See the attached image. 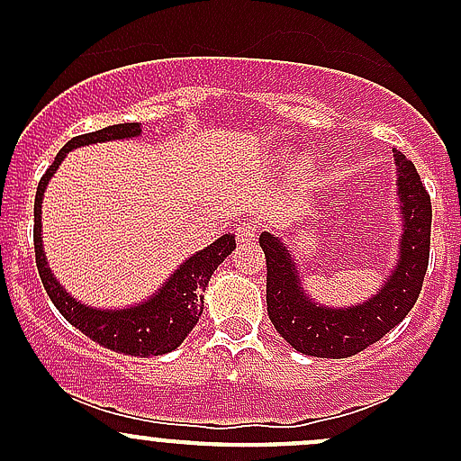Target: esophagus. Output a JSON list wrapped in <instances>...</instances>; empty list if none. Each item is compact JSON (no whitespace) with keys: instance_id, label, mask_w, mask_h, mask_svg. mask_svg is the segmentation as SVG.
<instances>
[{"instance_id":"esophagus-1","label":"esophagus","mask_w":461,"mask_h":461,"mask_svg":"<svg viewBox=\"0 0 461 461\" xmlns=\"http://www.w3.org/2000/svg\"><path fill=\"white\" fill-rule=\"evenodd\" d=\"M254 234H257V222L248 221V218L239 221V225H236V239H239L240 243H249V240L254 239Z\"/></svg>"}]
</instances>
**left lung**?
<instances>
[{"mask_svg": "<svg viewBox=\"0 0 461 461\" xmlns=\"http://www.w3.org/2000/svg\"><path fill=\"white\" fill-rule=\"evenodd\" d=\"M397 194L403 231L399 258L381 290L352 308H325L301 287L299 267L281 239L263 231L258 239L267 263V314L276 332L294 350L325 359H346L379 341L412 310L424 285L430 254V196L415 165L394 149Z\"/></svg>", "mask_w": 461, "mask_h": 461, "instance_id": "left-lung-1", "label": "left lung"}]
</instances>
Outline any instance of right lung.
<instances>
[{"mask_svg":"<svg viewBox=\"0 0 461 461\" xmlns=\"http://www.w3.org/2000/svg\"><path fill=\"white\" fill-rule=\"evenodd\" d=\"M140 131L142 129L138 122H124L104 127L100 131L85 133V136H77L64 144L62 151L55 156L53 165L46 169L40 185H37L32 239H35L37 272L44 283L46 294L50 296L53 305L68 323L76 325L77 330H82V334L113 352H124V355L131 357H158L176 350L185 341V337L192 332L194 325L198 323L203 314L204 287H207L213 269L234 252V234H222L216 243L189 257L167 278L165 285L151 299L124 310L88 308V305L73 299L53 276L49 263H46L44 248H41V198H44V189L50 176L58 171L59 162L67 158V153L71 149L85 147V144L136 138L140 136Z\"/></svg>","mask_w":461,"mask_h":461,"instance_id":"1","label":"right lung"}]
</instances>
